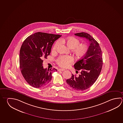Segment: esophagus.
Listing matches in <instances>:
<instances>
[{
    "label": "esophagus",
    "instance_id": "34e87169",
    "mask_svg": "<svg viewBox=\"0 0 123 123\" xmlns=\"http://www.w3.org/2000/svg\"><path fill=\"white\" fill-rule=\"evenodd\" d=\"M65 69H64V68H59V69H58L59 71H65Z\"/></svg>",
    "mask_w": 123,
    "mask_h": 123
}]
</instances>
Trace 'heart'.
Listing matches in <instances>:
<instances>
[{
    "label": "heart",
    "instance_id": "b5f03b06",
    "mask_svg": "<svg viewBox=\"0 0 123 123\" xmlns=\"http://www.w3.org/2000/svg\"><path fill=\"white\" fill-rule=\"evenodd\" d=\"M61 42L67 45L68 47L72 49V51L75 56L78 58H81L85 56L87 53L88 47L86 44H80V41L74 37H68L61 39ZM60 45V42L57 41L54 45L52 50L56 51ZM74 61V58L70 55H62L58 57L57 60V63L60 66L68 67Z\"/></svg>",
    "mask_w": 123,
    "mask_h": 123
}]
</instances>
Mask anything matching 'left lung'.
<instances>
[{
  "label": "left lung",
  "instance_id": "1",
  "mask_svg": "<svg viewBox=\"0 0 123 123\" xmlns=\"http://www.w3.org/2000/svg\"><path fill=\"white\" fill-rule=\"evenodd\" d=\"M74 35L88 40L90 46L85 55L74 65V68L80 71V74L77 76L72 74L66 82L72 89L82 91L91 87L98 78L103 65L102 55L98 43L89 34L80 32Z\"/></svg>",
  "mask_w": 123,
  "mask_h": 123
}]
</instances>
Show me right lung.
I'll list each match as a JSON object with an SVG mask.
<instances>
[{"instance_id":"1","label":"right lung","mask_w":123,"mask_h":123,"mask_svg":"<svg viewBox=\"0 0 123 123\" xmlns=\"http://www.w3.org/2000/svg\"><path fill=\"white\" fill-rule=\"evenodd\" d=\"M62 35L38 32L28 37L20 48L19 64L21 73L27 82L35 88L43 87L51 80L55 68L47 69L43 59L47 58L55 41Z\"/></svg>"}]
</instances>
